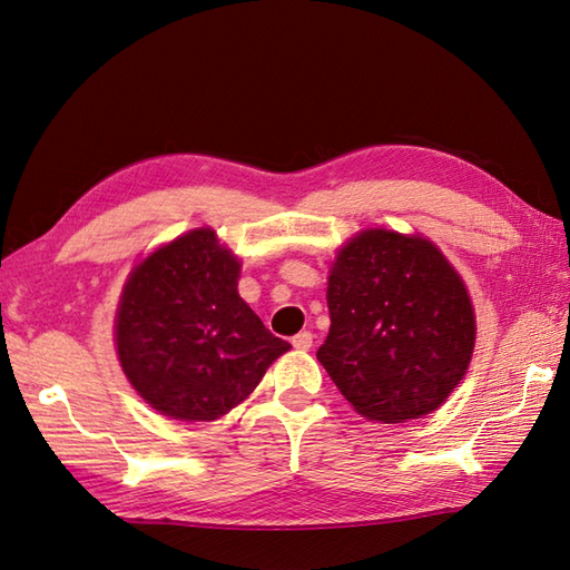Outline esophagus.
Instances as JSON below:
<instances>
[{
    "mask_svg": "<svg viewBox=\"0 0 570 570\" xmlns=\"http://www.w3.org/2000/svg\"><path fill=\"white\" fill-rule=\"evenodd\" d=\"M291 344H294L298 352H308V348L313 346V334L311 332H298L294 340H291Z\"/></svg>",
    "mask_w": 570,
    "mask_h": 570,
    "instance_id": "esophagus-1",
    "label": "esophagus"
}]
</instances>
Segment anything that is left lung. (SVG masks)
<instances>
[{
    "label": "left lung",
    "instance_id": "obj_1",
    "mask_svg": "<svg viewBox=\"0 0 570 570\" xmlns=\"http://www.w3.org/2000/svg\"><path fill=\"white\" fill-rule=\"evenodd\" d=\"M330 334L317 361L371 421L402 424L441 406L472 361L476 320L455 267L421 236L371 228L327 282Z\"/></svg>",
    "mask_w": 570,
    "mask_h": 570
}]
</instances>
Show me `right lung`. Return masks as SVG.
Segmentation results:
<instances>
[{
  "mask_svg": "<svg viewBox=\"0 0 570 570\" xmlns=\"http://www.w3.org/2000/svg\"><path fill=\"white\" fill-rule=\"evenodd\" d=\"M238 274L212 228L158 247L129 274L115 317L120 366L168 419L228 414L291 348L238 296Z\"/></svg>",
  "mask_w": 570,
  "mask_h": 570,
  "instance_id": "add662e5",
  "label": "right lung"
}]
</instances>
